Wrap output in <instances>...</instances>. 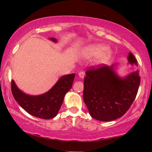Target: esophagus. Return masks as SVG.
<instances>
[{
	"instance_id": "esophagus-1",
	"label": "esophagus",
	"mask_w": 152,
	"mask_h": 152,
	"mask_svg": "<svg viewBox=\"0 0 152 152\" xmlns=\"http://www.w3.org/2000/svg\"><path fill=\"white\" fill-rule=\"evenodd\" d=\"M84 72H83V71H80L79 73H78V76H79V77L81 78H83L84 77Z\"/></svg>"
}]
</instances>
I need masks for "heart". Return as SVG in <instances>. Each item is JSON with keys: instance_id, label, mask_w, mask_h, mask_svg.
<instances>
[{"instance_id": "heart-1", "label": "heart", "mask_w": 152, "mask_h": 152, "mask_svg": "<svg viewBox=\"0 0 152 152\" xmlns=\"http://www.w3.org/2000/svg\"><path fill=\"white\" fill-rule=\"evenodd\" d=\"M85 55L88 58H96L100 56L99 58L98 62L99 64H102L109 59L111 56V51L107 49V47L103 44L92 45L86 48L85 50Z\"/></svg>"}]
</instances>
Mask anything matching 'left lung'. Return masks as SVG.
Here are the masks:
<instances>
[{
  "label": "left lung",
  "mask_w": 152,
  "mask_h": 152,
  "mask_svg": "<svg viewBox=\"0 0 152 152\" xmlns=\"http://www.w3.org/2000/svg\"><path fill=\"white\" fill-rule=\"evenodd\" d=\"M128 59L130 64L137 65L132 53ZM113 68L105 64L91 66L83 80V100L91 116L99 121H111L121 117L132 106L139 90V71L121 78Z\"/></svg>",
  "instance_id": "8db88e82"
}]
</instances>
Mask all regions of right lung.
<instances>
[{"label": "right lung", "instance_id": "1", "mask_svg": "<svg viewBox=\"0 0 152 152\" xmlns=\"http://www.w3.org/2000/svg\"><path fill=\"white\" fill-rule=\"evenodd\" d=\"M50 40L56 42L55 38H51ZM74 77V74L62 76L51 89L36 96L23 93L12 80L11 91L15 101L26 112L37 118L50 119L58 114L66 94L72 86Z\"/></svg>", "mask_w": 152, "mask_h": 152}]
</instances>
